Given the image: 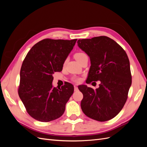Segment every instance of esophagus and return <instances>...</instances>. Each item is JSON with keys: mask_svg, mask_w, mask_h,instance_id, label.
I'll return each mask as SVG.
<instances>
[{"mask_svg": "<svg viewBox=\"0 0 147 147\" xmlns=\"http://www.w3.org/2000/svg\"><path fill=\"white\" fill-rule=\"evenodd\" d=\"M74 90H75V91H77L78 90L77 85H75V86H74Z\"/></svg>", "mask_w": 147, "mask_h": 147, "instance_id": "esophagus-1", "label": "esophagus"}]
</instances>
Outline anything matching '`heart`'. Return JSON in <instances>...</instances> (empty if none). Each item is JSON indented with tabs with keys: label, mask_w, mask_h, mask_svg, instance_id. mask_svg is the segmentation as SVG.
Returning <instances> with one entry per match:
<instances>
[{
	"label": "heart",
	"mask_w": 147,
	"mask_h": 147,
	"mask_svg": "<svg viewBox=\"0 0 147 147\" xmlns=\"http://www.w3.org/2000/svg\"><path fill=\"white\" fill-rule=\"evenodd\" d=\"M85 55H86L84 54V53L78 52V53H75V55H74V57H75V59H76V60L78 62L80 60V59L82 58V57H83L84 56H85ZM76 80L78 81V79H76Z\"/></svg>",
	"instance_id": "b5f03b06"
}]
</instances>
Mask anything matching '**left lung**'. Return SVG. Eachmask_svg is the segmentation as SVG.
Masks as SVG:
<instances>
[{
	"instance_id": "1",
	"label": "left lung",
	"mask_w": 147,
	"mask_h": 147,
	"mask_svg": "<svg viewBox=\"0 0 147 147\" xmlns=\"http://www.w3.org/2000/svg\"><path fill=\"white\" fill-rule=\"evenodd\" d=\"M77 43L91 61L86 83L100 82L95 90L78 86L83 95L82 110L89 118L108 121L119 113L127 99L132 83L129 60L123 48L108 37L80 39Z\"/></svg>"
}]
</instances>
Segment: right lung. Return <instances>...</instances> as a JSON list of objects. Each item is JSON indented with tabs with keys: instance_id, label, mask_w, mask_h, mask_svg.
<instances>
[{
	"instance_id": "obj_1",
	"label": "right lung",
	"mask_w": 147,
	"mask_h": 147,
	"mask_svg": "<svg viewBox=\"0 0 147 147\" xmlns=\"http://www.w3.org/2000/svg\"><path fill=\"white\" fill-rule=\"evenodd\" d=\"M77 39H43L26 55L20 70L18 94L28 113L42 122H49L63 115L74 87L67 83L53 87V75L63 70L64 62Z\"/></svg>"
}]
</instances>
